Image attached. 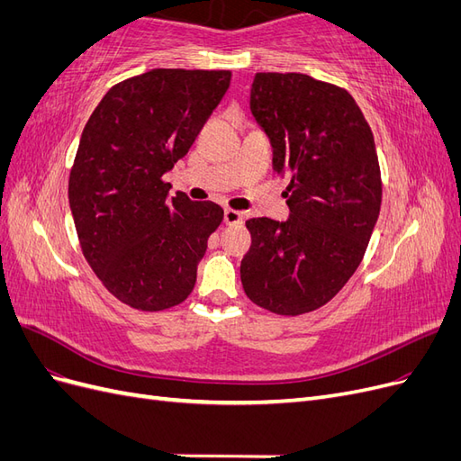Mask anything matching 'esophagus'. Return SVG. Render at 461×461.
I'll use <instances>...</instances> for the list:
<instances>
[{"label":"esophagus","instance_id":"obj_1","mask_svg":"<svg viewBox=\"0 0 461 461\" xmlns=\"http://www.w3.org/2000/svg\"><path fill=\"white\" fill-rule=\"evenodd\" d=\"M242 213L236 212V209H225V222L227 225H240L242 222Z\"/></svg>","mask_w":461,"mask_h":461}]
</instances>
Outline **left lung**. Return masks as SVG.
Returning a JSON list of instances; mask_svg holds the SVG:
<instances>
[{
  "label": "left lung",
  "instance_id": "1",
  "mask_svg": "<svg viewBox=\"0 0 461 461\" xmlns=\"http://www.w3.org/2000/svg\"><path fill=\"white\" fill-rule=\"evenodd\" d=\"M249 107L290 176V219L246 221V296L276 315H302L348 283L379 219L383 180L369 122L346 88L303 73H258Z\"/></svg>",
  "mask_w": 461,
  "mask_h": 461
}]
</instances>
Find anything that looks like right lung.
Segmentation results:
<instances>
[{"label":"right lung","instance_id":"obj_1","mask_svg":"<svg viewBox=\"0 0 461 461\" xmlns=\"http://www.w3.org/2000/svg\"><path fill=\"white\" fill-rule=\"evenodd\" d=\"M230 71L151 68L111 86L90 115L68 175L78 242L102 285L140 312L183 303L225 212L169 198L183 159L230 85Z\"/></svg>","mask_w":461,"mask_h":461}]
</instances>
